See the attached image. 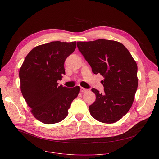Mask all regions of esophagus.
I'll use <instances>...</instances> for the list:
<instances>
[{"label":"esophagus","mask_w":159,"mask_h":159,"mask_svg":"<svg viewBox=\"0 0 159 159\" xmlns=\"http://www.w3.org/2000/svg\"><path fill=\"white\" fill-rule=\"evenodd\" d=\"M88 89H86V88H82V87H81L80 88V92H86V91H87Z\"/></svg>","instance_id":"esophagus-1"}]
</instances>
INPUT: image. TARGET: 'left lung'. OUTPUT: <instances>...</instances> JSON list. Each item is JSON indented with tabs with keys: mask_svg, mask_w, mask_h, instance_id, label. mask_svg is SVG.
Instances as JSON below:
<instances>
[{
	"mask_svg": "<svg viewBox=\"0 0 159 159\" xmlns=\"http://www.w3.org/2000/svg\"><path fill=\"white\" fill-rule=\"evenodd\" d=\"M80 53L95 74L100 73L104 92L95 88V101L89 106L97 120L111 124L122 118L131 108L138 87L137 65L129 52L117 41L98 39L77 42Z\"/></svg>",
	"mask_w": 159,
	"mask_h": 159,
	"instance_id": "obj_1",
	"label": "left lung"
}]
</instances>
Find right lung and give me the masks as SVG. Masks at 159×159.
Here are the masks:
<instances>
[{"label": "right lung", "mask_w": 159, "mask_h": 159, "mask_svg": "<svg viewBox=\"0 0 159 159\" xmlns=\"http://www.w3.org/2000/svg\"><path fill=\"white\" fill-rule=\"evenodd\" d=\"M76 42L54 41L31 50L20 68V89L31 112L41 122H59L68 114L80 87L58 86L65 74L64 62L76 48Z\"/></svg>", "instance_id": "1"}]
</instances>
